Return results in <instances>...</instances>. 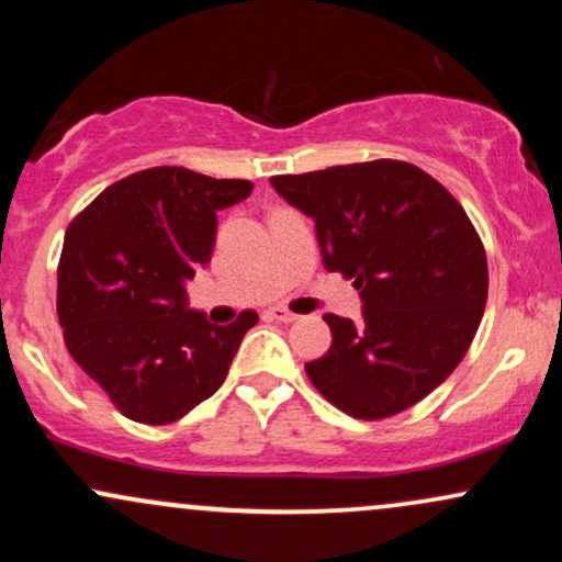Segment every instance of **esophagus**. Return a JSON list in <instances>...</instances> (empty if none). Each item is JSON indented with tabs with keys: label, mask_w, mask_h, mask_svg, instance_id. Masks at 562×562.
<instances>
[{
	"label": "esophagus",
	"mask_w": 562,
	"mask_h": 562,
	"mask_svg": "<svg viewBox=\"0 0 562 562\" xmlns=\"http://www.w3.org/2000/svg\"><path fill=\"white\" fill-rule=\"evenodd\" d=\"M267 314H269V317H272V319H277V322H295V319H299V314L288 312L285 306H272Z\"/></svg>",
	"instance_id": "esophagus-1"
}]
</instances>
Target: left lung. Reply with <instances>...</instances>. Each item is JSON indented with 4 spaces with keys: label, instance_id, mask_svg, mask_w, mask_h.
Listing matches in <instances>:
<instances>
[{
    "label": "left lung",
    "instance_id": "obj_1",
    "mask_svg": "<svg viewBox=\"0 0 562 562\" xmlns=\"http://www.w3.org/2000/svg\"><path fill=\"white\" fill-rule=\"evenodd\" d=\"M269 184L312 218L325 269L353 277L362 299V322L325 314L333 344L306 364L314 389L359 420L428 396L462 362L486 308V254L465 209L402 160Z\"/></svg>",
    "mask_w": 562,
    "mask_h": 562
}]
</instances>
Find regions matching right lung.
<instances>
[{
	"label": "right lung",
	"instance_id": "obj_1",
	"mask_svg": "<svg viewBox=\"0 0 562 562\" xmlns=\"http://www.w3.org/2000/svg\"><path fill=\"white\" fill-rule=\"evenodd\" d=\"M254 184L158 166L121 179L74 218L57 267V319L70 357L134 423L169 425L214 396L243 335V312L214 325L187 306L211 261L218 211Z\"/></svg>",
	"mask_w": 562,
	"mask_h": 562
}]
</instances>
